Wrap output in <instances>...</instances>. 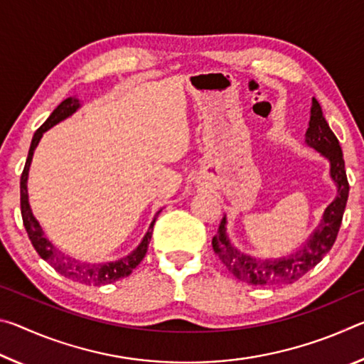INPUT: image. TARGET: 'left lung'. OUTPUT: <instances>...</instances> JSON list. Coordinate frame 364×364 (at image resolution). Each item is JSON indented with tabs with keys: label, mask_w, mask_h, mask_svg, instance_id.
<instances>
[{
	"label": "left lung",
	"mask_w": 364,
	"mask_h": 364,
	"mask_svg": "<svg viewBox=\"0 0 364 364\" xmlns=\"http://www.w3.org/2000/svg\"><path fill=\"white\" fill-rule=\"evenodd\" d=\"M305 143L315 151L321 152V156L329 160L331 178L337 186L336 199L326 207L321 223L308 237L304 247L292 255L276 258V260H258V258L234 247L228 237L226 217H223L217 234L212 239L213 252L218 255L228 271H231L239 281L254 286L292 284L311 268H315L336 242L337 232L342 225L345 205H347L350 186L347 173H345L341 144L326 122L321 106L315 97L311 102L310 127L305 134Z\"/></svg>",
	"instance_id": "8db88e82"
}]
</instances>
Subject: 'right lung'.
I'll return each instance as SVG.
<instances>
[{
	"instance_id": "right-lung-1",
	"label": "right lung",
	"mask_w": 364,
	"mask_h": 364,
	"mask_svg": "<svg viewBox=\"0 0 364 364\" xmlns=\"http://www.w3.org/2000/svg\"><path fill=\"white\" fill-rule=\"evenodd\" d=\"M78 107H80V102L77 97H67L65 101L60 102L59 106L53 110V114L48 117V120L35 132L32 138V144H30V149H28L26 167H23L22 176H21V213H22L23 226H26L30 241H32V245L35 247V250L38 252V255L43 258V260H46L49 264H51L58 273H60L72 281L80 282V284L104 286V284H110V282L114 281H119L122 278H127V276L138 267L141 260H143L147 252V247H149L154 223H156L160 210L156 213V217H154L149 230H147L146 236L143 237V241L139 242L138 247L134 249L132 254H128L127 257H122L119 260L100 262V263L78 262L75 258L63 254V252H60L56 245H53V242L45 236L38 220L33 217L32 208H30V204H28L27 180H28L30 164H32L33 152L40 143L43 133L48 132L49 128L56 125V123L67 119V117H70Z\"/></svg>"
}]
</instances>
